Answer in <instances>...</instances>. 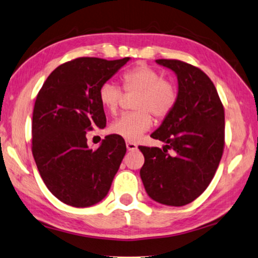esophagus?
I'll use <instances>...</instances> for the list:
<instances>
[{"mask_svg":"<svg viewBox=\"0 0 258 258\" xmlns=\"http://www.w3.org/2000/svg\"><path fill=\"white\" fill-rule=\"evenodd\" d=\"M126 147H127L128 151L137 150V145L134 143H131V141H126Z\"/></svg>","mask_w":258,"mask_h":258,"instance_id":"esophagus-1","label":"esophagus"}]
</instances>
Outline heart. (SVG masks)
Returning a JSON list of instances; mask_svg holds the SVG:
<instances>
[{
	"instance_id": "1",
	"label": "heart",
	"mask_w": 258,
	"mask_h": 258,
	"mask_svg": "<svg viewBox=\"0 0 258 258\" xmlns=\"http://www.w3.org/2000/svg\"><path fill=\"white\" fill-rule=\"evenodd\" d=\"M126 92L137 93L133 107L137 111L125 113L111 125V132L126 140H137L141 134L150 130L152 113L155 118H164L173 110L177 99L175 85L148 65L126 71L121 77ZM122 92L119 86L106 82L99 89V100L110 113H114L120 104Z\"/></svg>"
}]
</instances>
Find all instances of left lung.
<instances>
[{
	"mask_svg": "<svg viewBox=\"0 0 258 258\" xmlns=\"http://www.w3.org/2000/svg\"><path fill=\"white\" fill-rule=\"evenodd\" d=\"M177 78V99L161 125L151 134L162 150L140 146L145 190L166 206L188 205L206 190L215 175L224 147V110L208 76L175 59H157ZM167 149H173L172 156Z\"/></svg>",
	"mask_w": 258,
	"mask_h": 258,
	"instance_id": "left-lung-1",
	"label": "left lung"
}]
</instances>
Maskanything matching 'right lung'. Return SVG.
Returning <instances> with one entry per match:
<instances>
[{
  "instance_id": "obj_1",
  "label": "right lung",
  "mask_w": 258,
  "mask_h": 258,
  "mask_svg": "<svg viewBox=\"0 0 258 258\" xmlns=\"http://www.w3.org/2000/svg\"><path fill=\"white\" fill-rule=\"evenodd\" d=\"M131 59L82 57L53 70L36 98L32 154L48 189L61 202L84 208L100 202L126 153L121 137H105L97 150L86 131L106 126L100 86Z\"/></svg>"
}]
</instances>
